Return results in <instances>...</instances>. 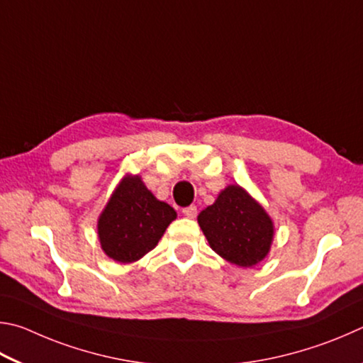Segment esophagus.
Listing matches in <instances>:
<instances>
[{
	"label": "esophagus",
	"mask_w": 363,
	"mask_h": 363,
	"mask_svg": "<svg viewBox=\"0 0 363 363\" xmlns=\"http://www.w3.org/2000/svg\"><path fill=\"white\" fill-rule=\"evenodd\" d=\"M183 215H185V217H188V218H194L196 215H198V207L196 206H188V207H185L183 208Z\"/></svg>",
	"instance_id": "1"
}]
</instances>
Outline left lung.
I'll return each mask as SVG.
<instances>
[{
  "label": "left lung",
  "mask_w": 363,
  "mask_h": 363,
  "mask_svg": "<svg viewBox=\"0 0 363 363\" xmlns=\"http://www.w3.org/2000/svg\"><path fill=\"white\" fill-rule=\"evenodd\" d=\"M212 249L226 262L253 266L268 255L272 221L258 202L240 186H228L198 217Z\"/></svg>",
  "instance_id": "8db88e82"
}]
</instances>
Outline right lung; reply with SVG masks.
I'll return each mask as SVG.
<instances>
[{"label":"right lung","mask_w":363,"mask_h":363,"mask_svg":"<svg viewBox=\"0 0 363 363\" xmlns=\"http://www.w3.org/2000/svg\"><path fill=\"white\" fill-rule=\"evenodd\" d=\"M177 212L157 201L140 177H125L99 218V239L108 257L132 263L155 249Z\"/></svg>","instance_id":"add662e5"}]
</instances>
